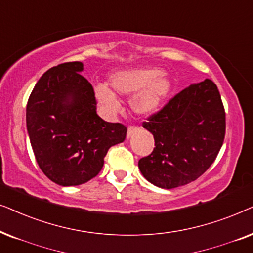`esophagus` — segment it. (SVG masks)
<instances>
[{"mask_svg": "<svg viewBox=\"0 0 253 253\" xmlns=\"http://www.w3.org/2000/svg\"><path fill=\"white\" fill-rule=\"evenodd\" d=\"M139 129L140 128L137 126H129L128 127V130H127V137H128V139H129V137L132 136L133 134H135Z\"/></svg>", "mask_w": 253, "mask_h": 253, "instance_id": "esophagus-1", "label": "esophagus"}]
</instances>
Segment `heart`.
I'll return each mask as SVG.
<instances>
[{
	"label": "heart",
	"instance_id": "1",
	"mask_svg": "<svg viewBox=\"0 0 253 253\" xmlns=\"http://www.w3.org/2000/svg\"><path fill=\"white\" fill-rule=\"evenodd\" d=\"M110 84H96L93 87L96 100L106 113H114L119 109L116 96L130 97L132 107L136 112L148 114L154 112L169 92L171 83L160 68H135L120 70L110 76Z\"/></svg>",
	"mask_w": 253,
	"mask_h": 253
}]
</instances>
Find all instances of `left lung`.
Instances as JSON below:
<instances>
[{
	"mask_svg": "<svg viewBox=\"0 0 253 253\" xmlns=\"http://www.w3.org/2000/svg\"><path fill=\"white\" fill-rule=\"evenodd\" d=\"M154 135L153 153L139 161L151 184L174 188L198 179L217 157L225 135V112L211 80L192 84L143 121Z\"/></svg>",
	"mask_w": 253,
	"mask_h": 253,
	"instance_id": "left-lung-1",
	"label": "left lung"
}]
</instances>
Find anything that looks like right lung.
Listing matches in <instances>:
<instances>
[{
  "label": "right lung",
  "mask_w": 253,
  "mask_h": 253,
  "mask_svg": "<svg viewBox=\"0 0 253 253\" xmlns=\"http://www.w3.org/2000/svg\"><path fill=\"white\" fill-rule=\"evenodd\" d=\"M83 63L66 62L40 77L26 105V127L37 163L61 186L96 177L104 157L124 142L127 127L97 114L91 83L81 75Z\"/></svg>",
  "instance_id": "1"
}]
</instances>
